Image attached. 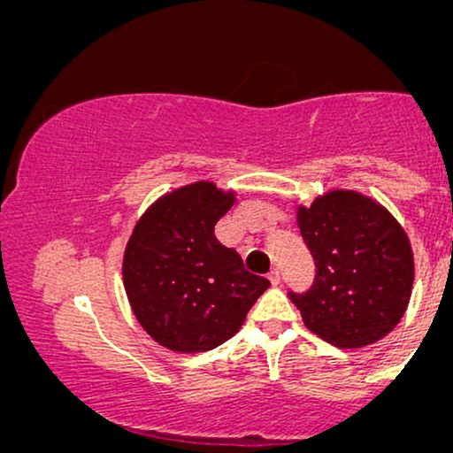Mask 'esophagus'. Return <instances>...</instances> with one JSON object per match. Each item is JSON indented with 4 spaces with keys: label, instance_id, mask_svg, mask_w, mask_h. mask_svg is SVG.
<instances>
[{
    "label": "esophagus",
    "instance_id": "1",
    "mask_svg": "<svg viewBox=\"0 0 453 453\" xmlns=\"http://www.w3.org/2000/svg\"><path fill=\"white\" fill-rule=\"evenodd\" d=\"M269 281H271V285H279V283H281V273H279L277 269L271 271V273H269Z\"/></svg>",
    "mask_w": 453,
    "mask_h": 453
}]
</instances>
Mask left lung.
<instances>
[{
    "instance_id": "left-lung-1",
    "label": "left lung",
    "mask_w": 453,
    "mask_h": 453,
    "mask_svg": "<svg viewBox=\"0 0 453 453\" xmlns=\"http://www.w3.org/2000/svg\"><path fill=\"white\" fill-rule=\"evenodd\" d=\"M297 226L316 265L311 288L289 291L305 328L339 349L392 333L415 281L411 242L398 221L365 195L330 190L297 209Z\"/></svg>"
}]
</instances>
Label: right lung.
<instances>
[{"instance_id":"obj_1","label":"right lung","mask_w":453,"mask_h":453,"mask_svg":"<svg viewBox=\"0 0 453 453\" xmlns=\"http://www.w3.org/2000/svg\"><path fill=\"white\" fill-rule=\"evenodd\" d=\"M234 190L195 182L172 190L142 215L125 248L123 283L145 333L170 351L203 353L238 333L271 288L215 238Z\"/></svg>"}]
</instances>
